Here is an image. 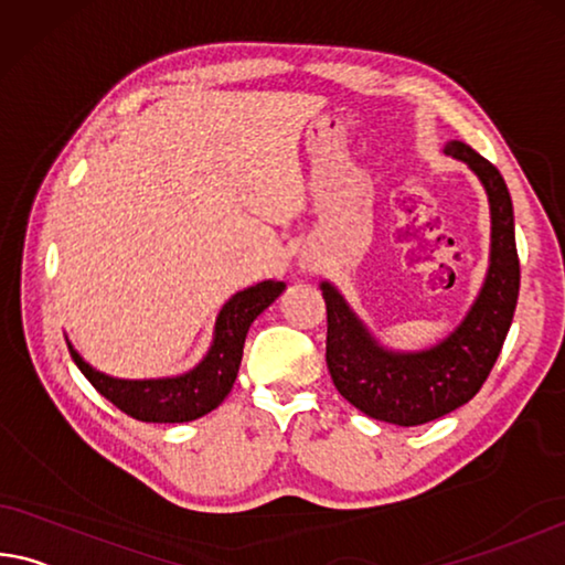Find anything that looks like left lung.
<instances>
[{"instance_id": "left-lung-1", "label": "left lung", "mask_w": 565, "mask_h": 565, "mask_svg": "<svg viewBox=\"0 0 565 565\" xmlns=\"http://www.w3.org/2000/svg\"><path fill=\"white\" fill-rule=\"evenodd\" d=\"M443 153L478 175L490 205L488 271L460 324L433 347H384L334 284H319L334 387L366 417L399 427L433 423L478 395L503 349L521 289L513 201L503 175L462 140L445 142Z\"/></svg>"}]
</instances>
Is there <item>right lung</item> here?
Here are the masks:
<instances>
[{
  "label": "right lung",
  "mask_w": 565,
  "mask_h": 565,
  "mask_svg": "<svg viewBox=\"0 0 565 565\" xmlns=\"http://www.w3.org/2000/svg\"><path fill=\"white\" fill-rule=\"evenodd\" d=\"M284 289V281L268 279L234 294L218 311L211 347L203 354V360L188 372L173 374V377H110V374L85 362L73 342L67 337L65 339L70 354H73L87 382L125 415L136 417L140 423H191V419H199L216 409L234 390L248 327L264 309L281 297Z\"/></svg>",
  "instance_id": "obj_1"
}]
</instances>
